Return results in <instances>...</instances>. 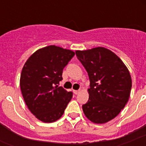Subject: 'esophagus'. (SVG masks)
<instances>
[{"label": "esophagus", "instance_id": "obj_1", "mask_svg": "<svg viewBox=\"0 0 146 146\" xmlns=\"http://www.w3.org/2000/svg\"><path fill=\"white\" fill-rule=\"evenodd\" d=\"M80 90H73V93L75 94V95H78V94L80 93Z\"/></svg>", "mask_w": 146, "mask_h": 146}]
</instances>
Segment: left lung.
Masks as SVG:
<instances>
[{
  "label": "left lung",
  "instance_id": "8db88e82",
  "mask_svg": "<svg viewBox=\"0 0 146 146\" xmlns=\"http://www.w3.org/2000/svg\"><path fill=\"white\" fill-rule=\"evenodd\" d=\"M76 54L90 80L89 100L82 111L95 123L108 122L129 100L132 88L129 70L120 57L105 48L76 50Z\"/></svg>",
  "mask_w": 146,
  "mask_h": 146
}]
</instances>
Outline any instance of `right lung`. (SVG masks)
<instances>
[{
	"label": "right lung",
	"instance_id": "right-lung-1",
	"mask_svg": "<svg viewBox=\"0 0 146 146\" xmlns=\"http://www.w3.org/2000/svg\"><path fill=\"white\" fill-rule=\"evenodd\" d=\"M74 55L73 50L50 45L36 50L24 64L22 94L29 111L42 122L60 119L73 97L72 92L58 85L63 70Z\"/></svg>",
	"mask_w": 146,
	"mask_h": 146
}]
</instances>
